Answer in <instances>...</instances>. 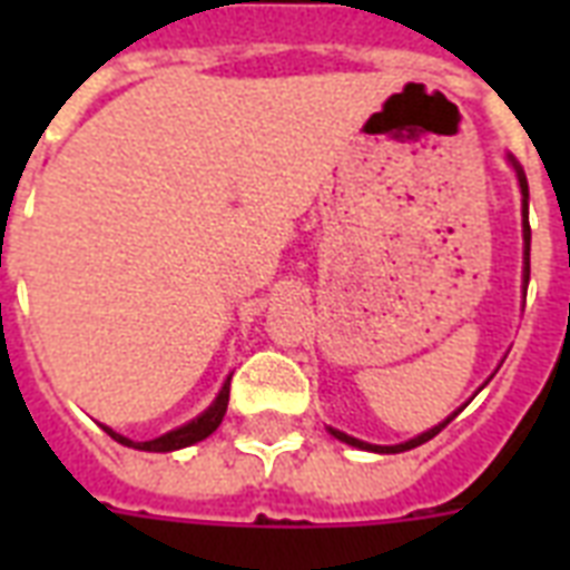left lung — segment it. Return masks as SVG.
<instances>
[{"mask_svg":"<svg viewBox=\"0 0 570 570\" xmlns=\"http://www.w3.org/2000/svg\"><path fill=\"white\" fill-rule=\"evenodd\" d=\"M509 165L514 168V174H518V186H521V215H523V298H527V284H530V239H532V233H530V186H527V174H523V168L518 163H514V156H509ZM485 387V384H482ZM479 387V390H482ZM464 407V405H461ZM459 407V411H461ZM459 411H452L443 423L432 425L429 432L423 434H416V438H411V441L405 443H393V446H379V443H366V441H357V438H352V434L346 432H340V429H331L328 425V432L337 438V441L348 443V446H357V450H370V452H381V455H393V452H405V450H414V446H420V443L425 441H432L434 434L441 432L443 425L450 423L452 416H459Z\"/></svg>","mask_w":570,"mask_h":570,"instance_id":"1","label":"left lung"}]
</instances>
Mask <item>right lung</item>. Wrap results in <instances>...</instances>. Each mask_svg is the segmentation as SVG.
<instances>
[{"label":"right lung","instance_id":"1","mask_svg":"<svg viewBox=\"0 0 570 570\" xmlns=\"http://www.w3.org/2000/svg\"><path fill=\"white\" fill-rule=\"evenodd\" d=\"M227 402H230V375H227V381L222 384V390H218V396L213 399V405L206 407L204 414H197L195 420H189L186 425H180V429H171V432L159 434V438H154V441H129V438H124V434L111 432L109 425H102V432L111 434L115 441L124 443V446H132V450H145V452H174V450H183V446H191V443L204 441V438H209V434L222 425L224 414H227Z\"/></svg>","mask_w":570,"mask_h":570}]
</instances>
